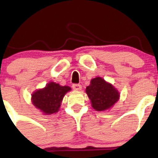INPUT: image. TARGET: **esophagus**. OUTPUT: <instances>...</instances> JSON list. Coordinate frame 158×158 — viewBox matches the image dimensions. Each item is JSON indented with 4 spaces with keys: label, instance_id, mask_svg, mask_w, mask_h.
<instances>
[{
    "label": "esophagus",
    "instance_id": "obj_1",
    "mask_svg": "<svg viewBox=\"0 0 158 158\" xmlns=\"http://www.w3.org/2000/svg\"><path fill=\"white\" fill-rule=\"evenodd\" d=\"M72 88L75 90H80L81 89V85L79 84H73L72 85Z\"/></svg>",
    "mask_w": 158,
    "mask_h": 158
}]
</instances>
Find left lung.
Returning <instances> with one entry per match:
<instances>
[{
    "instance_id": "8db88e82",
    "label": "left lung",
    "mask_w": 158,
    "mask_h": 158,
    "mask_svg": "<svg viewBox=\"0 0 158 158\" xmlns=\"http://www.w3.org/2000/svg\"><path fill=\"white\" fill-rule=\"evenodd\" d=\"M86 93L92 107L98 111L110 108L118 101L119 97L118 91L100 77L92 79L90 85L86 88Z\"/></svg>"
}]
</instances>
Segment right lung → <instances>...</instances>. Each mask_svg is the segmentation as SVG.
Here are the masks:
<instances>
[{"label":"right lung","instance_id":"1","mask_svg":"<svg viewBox=\"0 0 158 158\" xmlns=\"http://www.w3.org/2000/svg\"><path fill=\"white\" fill-rule=\"evenodd\" d=\"M69 90L70 87L50 82L44 88L34 92L32 96V103L45 114L56 113L60 108L63 97Z\"/></svg>","mask_w":158,"mask_h":158}]
</instances>
